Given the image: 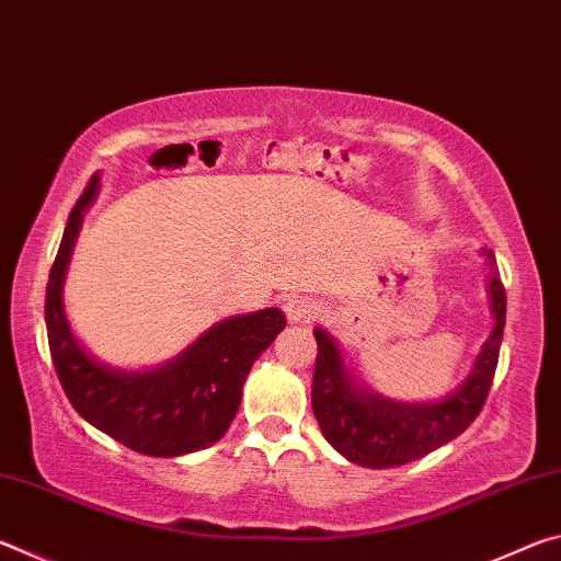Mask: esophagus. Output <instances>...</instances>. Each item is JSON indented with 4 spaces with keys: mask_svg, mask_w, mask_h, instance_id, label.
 Masks as SVG:
<instances>
[{
    "mask_svg": "<svg viewBox=\"0 0 561 561\" xmlns=\"http://www.w3.org/2000/svg\"><path fill=\"white\" fill-rule=\"evenodd\" d=\"M284 311H287V317H289V321H294V324H309V321L321 317L319 304L311 299H301V297H294L284 304Z\"/></svg>",
    "mask_w": 561,
    "mask_h": 561,
    "instance_id": "1",
    "label": "esophagus"
}]
</instances>
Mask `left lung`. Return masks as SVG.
I'll use <instances>...</instances> for the list:
<instances>
[{"label":"left lung","mask_w":561,"mask_h":561,"mask_svg":"<svg viewBox=\"0 0 561 561\" xmlns=\"http://www.w3.org/2000/svg\"><path fill=\"white\" fill-rule=\"evenodd\" d=\"M485 257L492 270L490 299L495 329L474 360L468 381L440 403H396L368 388L364 391L348 376L334 339L327 331L314 329L319 351L311 381V408L324 438L344 458L366 468H396L458 438L478 417L495 378L507 311L495 254L485 250Z\"/></svg>","instance_id":"8db88e82"}]
</instances>
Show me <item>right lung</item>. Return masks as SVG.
<instances>
[{"label": "right lung", "mask_w": 561, "mask_h": 561, "mask_svg": "<svg viewBox=\"0 0 561 561\" xmlns=\"http://www.w3.org/2000/svg\"><path fill=\"white\" fill-rule=\"evenodd\" d=\"M96 183L93 175L71 207L46 284V334L56 376L76 413L126 448L156 458L195 453L230 428L254 358L287 327V319L279 309L227 319L173 364L150 374L101 366L73 339L61 304L66 264Z\"/></svg>", "instance_id": "add662e5"}]
</instances>
